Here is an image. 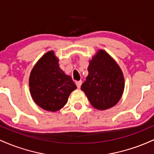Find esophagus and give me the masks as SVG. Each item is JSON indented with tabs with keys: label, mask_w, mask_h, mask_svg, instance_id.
I'll return each instance as SVG.
<instances>
[{
	"label": "esophagus",
	"mask_w": 154,
	"mask_h": 154,
	"mask_svg": "<svg viewBox=\"0 0 154 154\" xmlns=\"http://www.w3.org/2000/svg\"><path fill=\"white\" fill-rule=\"evenodd\" d=\"M82 81H77V82H76V85H77V87L78 88H80V87H81V85H82Z\"/></svg>",
	"instance_id": "34e87169"
}]
</instances>
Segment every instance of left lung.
<instances>
[{"mask_svg":"<svg viewBox=\"0 0 154 154\" xmlns=\"http://www.w3.org/2000/svg\"><path fill=\"white\" fill-rule=\"evenodd\" d=\"M88 75L81 86L90 103L98 110L114 106L122 96L124 75L118 63L103 50H98L90 61Z\"/></svg>","mask_w":154,"mask_h":154,"instance_id":"obj_1","label":"left lung"}]
</instances>
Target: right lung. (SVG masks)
Masks as SVG:
<instances>
[{
	"mask_svg": "<svg viewBox=\"0 0 154 154\" xmlns=\"http://www.w3.org/2000/svg\"><path fill=\"white\" fill-rule=\"evenodd\" d=\"M29 86L35 103L48 111L62 109L77 88L72 77L59 67V59L53 51L44 54L33 67Z\"/></svg>",
	"mask_w": 154,
	"mask_h": 154,
	"instance_id": "right-lung-1",
	"label": "right lung"
}]
</instances>
